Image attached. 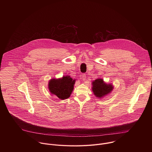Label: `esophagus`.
<instances>
[{
  "label": "esophagus",
  "mask_w": 152,
  "mask_h": 152,
  "mask_svg": "<svg viewBox=\"0 0 152 152\" xmlns=\"http://www.w3.org/2000/svg\"><path fill=\"white\" fill-rule=\"evenodd\" d=\"M81 77H82V79L83 80V81H86V75L85 74H83L82 75H81Z\"/></svg>",
  "instance_id": "1"
}]
</instances>
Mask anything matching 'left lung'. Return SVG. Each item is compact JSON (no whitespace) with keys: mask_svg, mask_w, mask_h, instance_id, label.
I'll return each mask as SVG.
<instances>
[{"mask_svg":"<svg viewBox=\"0 0 152 152\" xmlns=\"http://www.w3.org/2000/svg\"><path fill=\"white\" fill-rule=\"evenodd\" d=\"M92 90L96 97L101 98L110 94L113 90V86L108 84L104 81L103 79L98 78L92 83Z\"/></svg>","mask_w":152,"mask_h":152,"instance_id":"obj_1","label":"left lung"}]
</instances>
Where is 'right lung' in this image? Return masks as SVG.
<instances>
[{"instance_id":"obj_1","label":"right lung","mask_w":152,"mask_h":152,"mask_svg":"<svg viewBox=\"0 0 152 152\" xmlns=\"http://www.w3.org/2000/svg\"><path fill=\"white\" fill-rule=\"evenodd\" d=\"M75 83V80H73L68 75L58 79L54 78L49 81L48 89L51 94L64 100L70 96Z\"/></svg>"}]
</instances>
